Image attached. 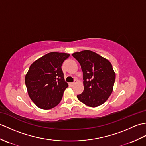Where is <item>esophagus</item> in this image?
I'll return each instance as SVG.
<instances>
[{
    "mask_svg": "<svg viewBox=\"0 0 146 146\" xmlns=\"http://www.w3.org/2000/svg\"><path fill=\"white\" fill-rule=\"evenodd\" d=\"M76 80H75V81H74V82H73V83H70V85H71V86L75 85V83H76Z\"/></svg>",
    "mask_w": 146,
    "mask_h": 146,
    "instance_id": "1",
    "label": "esophagus"
}]
</instances>
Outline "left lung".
Masks as SVG:
<instances>
[{
    "mask_svg": "<svg viewBox=\"0 0 146 146\" xmlns=\"http://www.w3.org/2000/svg\"><path fill=\"white\" fill-rule=\"evenodd\" d=\"M83 71L84 90L77 98L87 106L103 104L113 91L115 73L110 62L95 52L85 50L74 52Z\"/></svg>",
    "mask_w": 146,
    "mask_h": 146,
    "instance_id": "8db88e82",
    "label": "left lung"
}]
</instances>
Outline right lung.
<instances>
[{"mask_svg": "<svg viewBox=\"0 0 146 146\" xmlns=\"http://www.w3.org/2000/svg\"><path fill=\"white\" fill-rule=\"evenodd\" d=\"M69 56L68 53L51 52L30 66L25 83L30 98L39 108L49 110L61 102L64 91L68 86L61 66Z\"/></svg>", "mask_w": 146, "mask_h": 146, "instance_id": "right-lung-1", "label": "right lung"}]
</instances>
